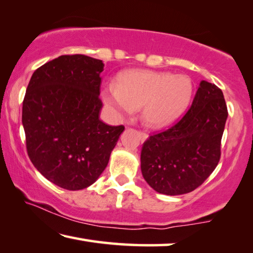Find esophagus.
I'll list each match as a JSON object with an SVG mask.
<instances>
[{
	"label": "esophagus",
	"mask_w": 253,
	"mask_h": 253,
	"mask_svg": "<svg viewBox=\"0 0 253 253\" xmlns=\"http://www.w3.org/2000/svg\"><path fill=\"white\" fill-rule=\"evenodd\" d=\"M139 137L141 141H145V140L148 139V134L146 133V132H142V131H139Z\"/></svg>",
	"instance_id": "34e87169"
}]
</instances>
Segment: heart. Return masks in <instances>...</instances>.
<instances>
[{
	"label": "heart",
	"instance_id": "heart-1",
	"mask_svg": "<svg viewBox=\"0 0 253 253\" xmlns=\"http://www.w3.org/2000/svg\"><path fill=\"white\" fill-rule=\"evenodd\" d=\"M194 87L185 75L157 71H126L118 86L107 84L103 97L119 119L130 118L142 107V119L155 129L175 123L191 104Z\"/></svg>",
	"mask_w": 253,
	"mask_h": 253
}]
</instances>
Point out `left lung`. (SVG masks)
<instances>
[{
  "label": "left lung",
  "instance_id": "obj_1",
  "mask_svg": "<svg viewBox=\"0 0 253 253\" xmlns=\"http://www.w3.org/2000/svg\"><path fill=\"white\" fill-rule=\"evenodd\" d=\"M227 115L223 91L201 81L183 118L143 143L140 161L147 183L167 196L191 192L203 184L219 162Z\"/></svg>",
  "mask_w": 253,
  "mask_h": 253
}]
</instances>
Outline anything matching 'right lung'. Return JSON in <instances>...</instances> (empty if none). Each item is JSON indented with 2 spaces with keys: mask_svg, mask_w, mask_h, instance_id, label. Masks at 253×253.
I'll use <instances>...</instances> for the list:
<instances>
[{
  "mask_svg": "<svg viewBox=\"0 0 253 253\" xmlns=\"http://www.w3.org/2000/svg\"><path fill=\"white\" fill-rule=\"evenodd\" d=\"M103 61L76 54L47 62L33 73L22 103L27 153L60 188L81 190L106 169L124 130L99 120Z\"/></svg>",
  "mask_w": 253,
  "mask_h": 253,
  "instance_id": "obj_1",
  "label": "right lung"
}]
</instances>
